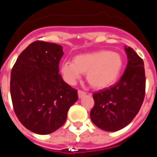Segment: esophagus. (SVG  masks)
<instances>
[{
  "mask_svg": "<svg viewBox=\"0 0 157 157\" xmlns=\"http://www.w3.org/2000/svg\"><path fill=\"white\" fill-rule=\"evenodd\" d=\"M86 93L85 92H83V91H81V90H79L78 91V97L79 98H82V97H84Z\"/></svg>",
  "mask_w": 157,
  "mask_h": 157,
  "instance_id": "esophagus-1",
  "label": "esophagus"
}]
</instances>
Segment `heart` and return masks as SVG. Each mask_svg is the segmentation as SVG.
<instances>
[{
	"mask_svg": "<svg viewBox=\"0 0 157 157\" xmlns=\"http://www.w3.org/2000/svg\"><path fill=\"white\" fill-rule=\"evenodd\" d=\"M122 68L123 59L118 53L98 50L76 55L72 62H63L60 71L70 84H75L83 73L93 88L104 89L118 81Z\"/></svg>",
	"mask_w": 157,
	"mask_h": 157,
	"instance_id": "heart-1",
	"label": "heart"
}]
</instances>
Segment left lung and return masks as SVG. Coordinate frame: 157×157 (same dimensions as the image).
I'll use <instances>...</instances> for the list:
<instances>
[{"label": "left lung", "instance_id": "left-lung-1", "mask_svg": "<svg viewBox=\"0 0 157 157\" xmlns=\"http://www.w3.org/2000/svg\"><path fill=\"white\" fill-rule=\"evenodd\" d=\"M128 64L116 84L93 94L94 107L90 113L93 124L109 132L118 131L129 124L145 98L144 62L130 47L124 48Z\"/></svg>", "mask_w": 157, "mask_h": 157}]
</instances>
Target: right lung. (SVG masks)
<instances>
[{
	"instance_id": "right-lung-1",
	"label": "right lung",
	"mask_w": 157,
	"mask_h": 157,
	"mask_svg": "<svg viewBox=\"0 0 157 157\" xmlns=\"http://www.w3.org/2000/svg\"><path fill=\"white\" fill-rule=\"evenodd\" d=\"M62 46L35 41L20 54L11 72L10 90L16 115L25 128L51 134L65 124L77 91L59 74Z\"/></svg>"
}]
</instances>
